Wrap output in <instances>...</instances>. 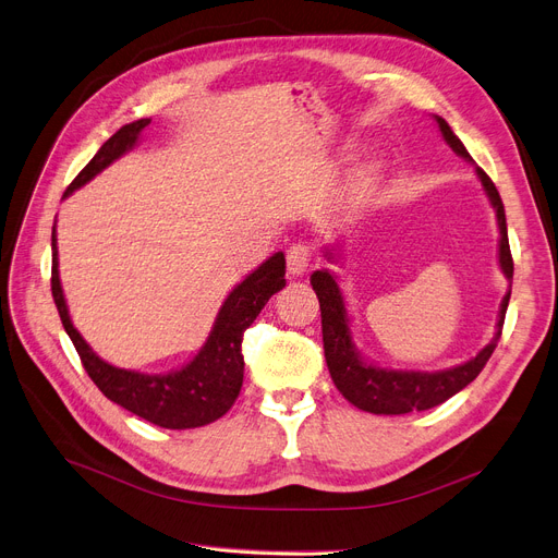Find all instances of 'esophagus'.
<instances>
[{
    "mask_svg": "<svg viewBox=\"0 0 558 558\" xmlns=\"http://www.w3.org/2000/svg\"><path fill=\"white\" fill-rule=\"evenodd\" d=\"M312 259V248L307 244H292L287 251V271L292 276H303Z\"/></svg>",
    "mask_w": 558,
    "mask_h": 558,
    "instance_id": "obj_1",
    "label": "esophagus"
}]
</instances>
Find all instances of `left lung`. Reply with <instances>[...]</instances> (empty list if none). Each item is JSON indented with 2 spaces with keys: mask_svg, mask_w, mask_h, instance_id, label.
I'll return each instance as SVG.
<instances>
[{
  "mask_svg": "<svg viewBox=\"0 0 558 558\" xmlns=\"http://www.w3.org/2000/svg\"><path fill=\"white\" fill-rule=\"evenodd\" d=\"M435 123L440 128L442 138L447 141L449 148L463 157L465 161H472L470 153L465 150L463 141H460L445 118L433 116ZM476 175L483 184V191L497 214V226H499V266L506 280H513V257L511 246H508V232H506V214L499 198V191L493 184V180L481 171L476 166ZM326 257L330 262H337L335 248H326ZM312 289L317 292L319 307H322V332H324V353H326V365L330 372L332 383L337 390L342 392L344 399H349L355 408L367 410L374 415H405L413 413V410H428L433 405H440L453 395H458L463 387H468L481 369L486 367L490 360L499 337L501 326L506 317L508 299H511V284H508V292L499 305V319H497V332L490 339V344L483 347L472 360L463 362V365H456L440 372H413V369H385L376 367L372 362L362 360L360 351L353 344L351 324H349V312L342 296V289L337 284V276L328 269L314 271L310 276Z\"/></svg>",
  "mask_w": 558,
  "mask_h": 558,
  "instance_id": "left-lung-1",
  "label": "left lung"
}]
</instances>
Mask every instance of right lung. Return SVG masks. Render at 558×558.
I'll return each instance as SVG.
<instances>
[{
    "instance_id": "add662e5",
    "label": "right lung",
    "mask_w": 558,
    "mask_h": 558,
    "mask_svg": "<svg viewBox=\"0 0 558 558\" xmlns=\"http://www.w3.org/2000/svg\"><path fill=\"white\" fill-rule=\"evenodd\" d=\"M148 125L150 118H141L120 128L102 145L98 155L84 166V171L72 180L63 198L102 173L118 157L130 153L138 143L141 132ZM282 287L284 255L276 253L232 289L219 314H216L207 342L184 367L168 374H141L134 369H120L95 353L80 330L72 326L59 278L57 226L52 228V296L61 324L72 339V344H75L84 369L107 399L161 428H196L211 424L228 413L239 397L241 383H244V355H241L244 330L257 319L266 301L280 292Z\"/></svg>"
}]
</instances>
